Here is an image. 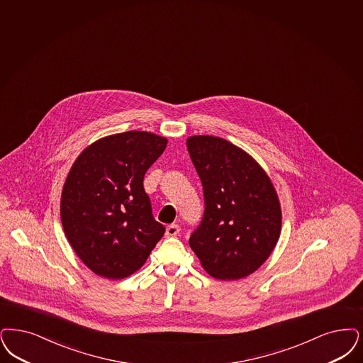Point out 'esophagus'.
Here are the masks:
<instances>
[{"mask_svg":"<svg viewBox=\"0 0 363 363\" xmlns=\"http://www.w3.org/2000/svg\"><path fill=\"white\" fill-rule=\"evenodd\" d=\"M179 231H181V228H179L178 224H172V225H169V227L166 228V236H167V238L177 236V235L179 233Z\"/></svg>","mask_w":363,"mask_h":363,"instance_id":"34e87169","label":"esophagus"}]
</instances>
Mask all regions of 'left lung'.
Masks as SVG:
<instances>
[{
    "mask_svg": "<svg viewBox=\"0 0 363 363\" xmlns=\"http://www.w3.org/2000/svg\"><path fill=\"white\" fill-rule=\"evenodd\" d=\"M201 179L203 215L189 245L215 278L239 279L269 258L281 233L276 190L261 166L216 136L186 140Z\"/></svg>",
    "mask_w": 363,
    "mask_h": 363,
    "instance_id": "obj_1",
    "label": "left lung"
}]
</instances>
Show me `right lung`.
<instances>
[{
  "mask_svg": "<svg viewBox=\"0 0 363 363\" xmlns=\"http://www.w3.org/2000/svg\"><path fill=\"white\" fill-rule=\"evenodd\" d=\"M166 145L158 135L128 130L97 140L74 162L60 218L74 251L96 274L111 279L133 274L164 235L143 179Z\"/></svg>",
  "mask_w": 363,
  "mask_h": 363,
  "instance_id": "right-lung-1",
  "label": "right lung"
}]
</instances>
